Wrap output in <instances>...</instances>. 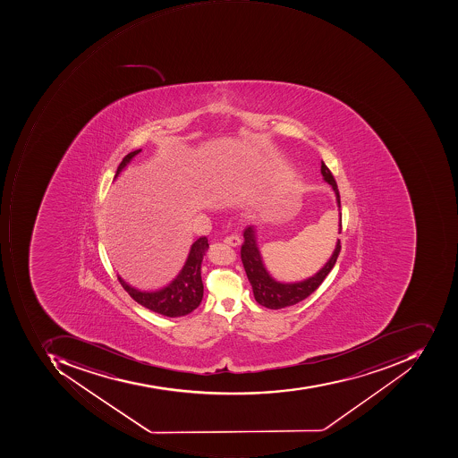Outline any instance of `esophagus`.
Here are the masks:
<instances>
[{"label": "esophagus", "instance_id": "obj_1", "mask_svg": "<svg viewBox=\"0 0 458 458\" xmlns=\"http://www.w3.org/2000/svg\"><path fill=\"white\" fill-rule=\"evenodd\" d=\"M225 245H230L233 246V248H236V246L241 245V238L238 235L225 236Z\"/></svg>", "mask_w": 458, "mask_h": 458}]
</instances>
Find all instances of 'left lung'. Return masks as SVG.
<instances>
[{"instance_id":"8db88e82","label":"left lung","mask_w":458,"mask_h":458,"mask_svg":"<svg viewBox=\"0 0 458 458\" xmlns=\"http://www.w3.org/2000/svg\"><path fill=\"white\" fill-rule=\"evenodd\" d=\"M320 174H322L323 180L332 186L335 199H337L338 210H340V192H338L337 182H335L332 172L329 171L323 161L320 165ZM340 225L338 233H341V212L340 225ZM243 238H245V241H243L242 248H241V259H242L243 268H245L246 276H248L251 289H253L254 299L259 304L269 310H281L284 307H290V305L297 304V302L307 299L310 294L314 293L315 290L325 281L327 274L332 271L341 249L340 240H337L332 258L311 278L293 282V284H284V282L272 278L271 274L267 271L260 250H259L258 235H256V228L253 225L243 231Z\"/></svg>"}]
</instances>
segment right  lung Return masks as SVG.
Wrapping results in <instances>:
<instances>
[{
	"mask_svg": "<svg viewBox=\"0 0 458 458\" xmlns=\"http://www.w3.org/2000/svg\"><path fill=\"white\" fill-rule=\"evenodd\" d=\"M140 151L141 148L135 149L123 159L120 166H118L115 177L126 168V165ZM208 248H209V243H208L207 236L198 238L192 243L186 263L180 269L176 278L162 289L154 290V292H144V290L131 287L120 276H118V281L131 299L146 307L149 311L169 318L184 317V315H189L190 312L198 309V305L200 304L202 297H204V284H202V278H200V264L204 260L205 251L208 250Z\"/></svg>",
	"mask_w": 458,
	"mask_h": 458,
	"instance_id": "obj_1",
	"label": "right lung"
}]
</instances>
